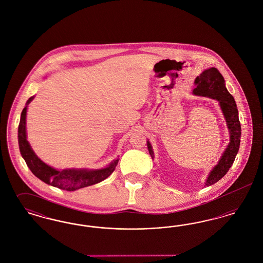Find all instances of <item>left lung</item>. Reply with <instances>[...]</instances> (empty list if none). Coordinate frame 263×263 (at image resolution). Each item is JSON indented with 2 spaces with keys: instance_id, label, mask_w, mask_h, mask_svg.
I'll list each match as a JSON object with an SVG mask.
<instances>
[{
  "instance_id": "left-lung-1",
  "label": "left lung",
  "mask_w": 263,
  "mask_h": 263,
  "mask_svg": "<svg viewBox=\"0 0 263 263\" xmlns=\"http://www.w3.org/2000/svg\"><path fill=\"white\" fill-rule=\"evenodd\" d=\"M194 83L197 85V87L193 89L194 96L207 97L218 100L230 133L229 145L227 146L218 163L211 170L205 181V186H210L225 176L234 163L239 148L241 128L236 101L226 88L224 77L216 68L212 67L203 71L202 74L195 79ZM147 147L152 159L154 160V151L149 140L147 141Z\"/></svg>"
}]
</instances>
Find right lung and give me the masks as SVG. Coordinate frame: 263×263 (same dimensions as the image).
Listing matches in <instances>:
<instances>
[{
	"instance_id": "right-lung-1",
	"label": "right lung",
	"mask_w": 263,
	"mask_h": 263,
	"mask_svg": "<svg viewBox=\"0 0 263 263\" xmlns=\"http://www.w3.org/2000/svg\"><path fill=\"white\" fill-rule=\"evenodd\" d=\"M33 99L34 96L29 98L25 103V107L21 114L17 131L18 146L22 157L33 175L43 182L54 187L60 188L67 191H75L80 188L87 187L99 183L112 174L119 159L113 160L106 167L99 170L65 168L59 171L42 162L33 152L26 139V111L28 104Z\"/></svg>"
}]
</instances>
